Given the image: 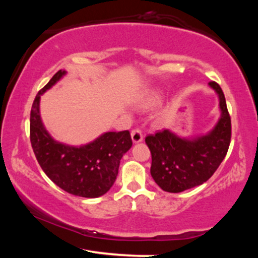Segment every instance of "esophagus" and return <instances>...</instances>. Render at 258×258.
Returning <instances> with one entry per match:
<instances>
[{
    "label": "esophagus",
    "mask_w": 258,
    "mask_h": 258,
    "mask_svg": "<svg viewBox=\"0 0 258 258\" xmlns=\"http://www.w3.org/2000/svg\"><path fill=\"white\" fill-rule=\"evenodd\" d=\"M131 137H132V140L134 143H138V142H141L143 140V134H142V131L140 128H134L132 130V132H131Z\"/></svg>",
    "instance_id": "1"
}]
</instances>
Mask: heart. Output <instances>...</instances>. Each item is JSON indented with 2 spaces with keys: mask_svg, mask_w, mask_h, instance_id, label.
<instances>
[{
  "mask_svg": "<svg viewBox=\"0 0 258 258\" xmlns=\"http://www.w3.org/2000/svg\"><path fill=\"white\" fill-rule=\"evenodd\" d=\"M159 101H160V95L157 92H154V93L148 94L145 99L141 100V102H140V107L150 108V107L156 106Z\"/></svg>",
  "mask_w": 258,
  "mask_h": 258,
  "instance_id": "heart-1",
  "label": "heart"
}]
</instances>
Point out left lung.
Segmentation results:
<instances>
[{"mask_svg": "<svg viewBox=\"0 0 258 258\" xmlns=\"http://www.w3.org/2000/svg\"><path fill=\"white\" fill-rule=\"evenodd\" d=\"M220 99L221 118L208 134L194 140L176 137L168 130L146 137L151 152L150 173L167 192H182L203 184L223 161L231 142V117L225 97L216 82H209Z\"/></svg>", "mask_w": 258, "mask_h": 258, "instance_id": "1", "label": "left lung"}]
</instances>
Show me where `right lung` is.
<instances>
[{"label":"right lung","instance_id":"obj_1","mask_svg":"<svg viewBox=\"0 0 258 258\" xmlns=\"http://www.w3.org/2000/svg\"><path fill=\"white\" fill-rule=\"evenodd\" d=\"M64 74L55 73L35 97L30 110V143L38 164L52 182L74 196L97 198L116 181L120 159L132 147V139L128 131H121L104 133L82 147L54 141L42 124L40 99Z\"/></svg>","mask_w":258,"mask_h":258}]
</instances>
